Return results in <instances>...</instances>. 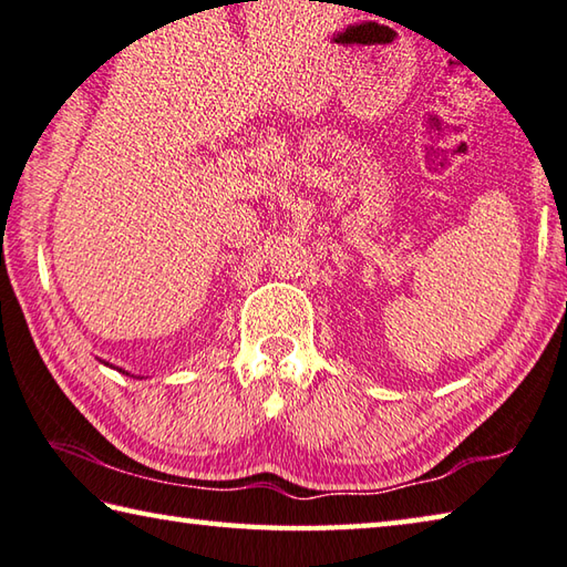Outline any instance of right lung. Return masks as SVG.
Listing matches in <instances>:
<instances>
[{
    "label": "right lung",
    "mask_w": 567,
    "mask_h": 567,
    "mask_svg": "<svg viewBox=\"0 0 567 567\" xmlns=\"http://www.w3.org/2000/svg\"><path fill=\"white\" fill-rule=\"evenodd\" d=\"M256 2H259V0H256ZM121 372H123V375H127V372H125V370H121Z\"/></svg>",
    "instance_id": "right-lung-1"
}]
</instances>
